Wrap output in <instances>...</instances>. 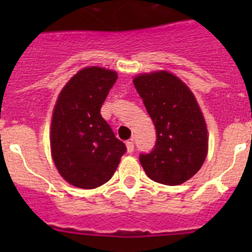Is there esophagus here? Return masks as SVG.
I'll return each mask as SVG.
<instances>
[{"label": "esophagus", "mask_w": 252, "mask_h": 252, "mask_svg": "<svg viewBox=\"0 0 252 252\" xmlns=\"http://www.w3.org/2000/svg\"><path fill=\"white\" fill-rule=\"evenodd\" d=\"M126 148H127V153L131 154L133 151V149H135V146H133V141L132 140H130V141L126 142Z\"/></svg>", "instance_id": "1"}]
</instances>
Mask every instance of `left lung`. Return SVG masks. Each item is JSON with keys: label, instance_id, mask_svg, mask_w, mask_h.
Instances as JSON below:
<instances>
[{"label": "left lung", "instance_id": "left-lung-1", "mask_svg": "<svg viewBox=\"0 0 252 252\" xmlns=\"http://www.w3.org/2000/svg\"><path fill=\"white\" fill-rule=\"evenodd\" d=\"M157 128V142L140 162L150 179L178 186L203 165L208 150L207 126L194 94L171 73H145L133 79Z\"/></svg>", "mask_w": 252, "mask_h": 252}]
</instances>
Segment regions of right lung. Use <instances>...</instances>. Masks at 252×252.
Here are the masks:
<instances>
[{
	"instance_id": "right-lung-1",
	"label": "right lung",
	"mask_w": 252,
	"mask_h": 252,
	"mask_svg": "<svg viewBox=\"0 0 252 252\" xmlns=\"http://www.w3.org/2000/svg\"><path fill=\"white\" fill-rule=\"evenodd\" d=\"M117 81L110 69L90 66L65 84L51 119V157L64 179L77 188L93 189L112 178L126 153L101 116V107Z\"/></svg>"
}]
</instances>
